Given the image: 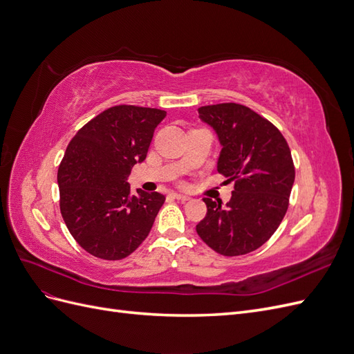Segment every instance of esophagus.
Returning a JSON list of instances; mask_svg holds the SVG:
<instances>
[{"instance_id":"34e87169","label":"esophagus","mask_w":354,"mask_h":354,"mask_svg":"<svg viewBox=\"0 0 354 354\" xmlns=\"http://www.w3.org/2000/svg\"><path fill=\"white\" fill-rule=\"evenodd\" d=\"M171 196H173V198H174V199H177V201H181V202H186V201H189V199H190L189 196H186V195H181V194H173Z\"/></svg>"}]
</instances>
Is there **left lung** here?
I'll list each match as a JSON object with an SVG mask.
<instances>
[{
	"label": "left lung",
	"instance_id": "left-lung-1",
	"mask_svg": "<svg viewBox=\"0 0 354 354\" xmlns=\"http://www.w3.org/2000/svg\"><path fill=\"white\" fill-rule=\"evenodd\" d=\"M198 112L218 137L217 171L234 180V190L226 207L203 198L207 216L196 232L221 255L252 252L270 239L286 214L295 178L291 151L270 121L243 104L202 106Z\"/></svg>",
	"mask_w": 354,
	"mask_h": 354
}]
</instances>
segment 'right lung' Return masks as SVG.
Returning <instances> with one entry per match:
<instances>
[{
	"label": "right lung",
	"mask_w": 354,
	"mask_h": 354,
	"mask_svg": "<svg viewBox=\"0 0 354 354\" xmlns=\"http://www.w3.org/2000/svg\"><path fill=\"white\" fill-rule=\"evenodd\" d=\"M165 111L120 104L75 134L59 171L60 212L73 239L94 257L122 260L151 232L165 196L137 189L128 176L146 159Z\"/></svg>",
	"instance_id": "right-lung-1"
}]
</instances>
